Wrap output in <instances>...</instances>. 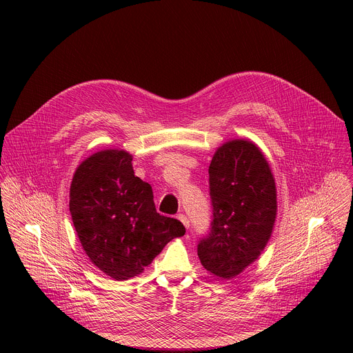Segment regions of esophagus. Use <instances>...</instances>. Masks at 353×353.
<instances>
[{
    "label": "esophagus",
    "instance_id": "34e87169",
    "mask_svg": "<svg viewBox=\"0 0 353 353\" xmlns=\"http://www.w3.org/2000/svg\"><path fill=\"white\" fill-rule=\"evenodd\" d=\"M177 218H179V219L183 222V225H184L187 229L190 228V221H188V218H187L185 215H183V214H179V215H177Z\"/></svg>",
    "mask_w": 353,
    "mask_h": 353
}]
</instances>
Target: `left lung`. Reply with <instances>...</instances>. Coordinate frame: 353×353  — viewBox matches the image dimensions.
I'll use <instances>...</instances> for the list:
<instances>
[{"instance_id": "left-lung-1", "label": "left lung", "mask_w": 353, "mask_h": 353, "mask_svg": "<svg viewBox=\"0 0 353 353\" xmlns=\"http://www.w3.org/2000/svg\"><path fill=\"white\" fill-rule=\"evenodd\" d=\"M208 173L212 221L196 253L207 271L230 279L259 259L271 237L275 180L261 150L244 139L223 143Z\"/></svg>"}]
</instances>
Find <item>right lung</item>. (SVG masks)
Here are the masks:
<instances>
[{"label":"right lung","mask_w":353,"mask_h":353,"mask_svg":"<svg viewBox=\"0 0 353 353\" xmlns=\"http://www.w3.org/2000/svg\"><path fill=\"white\" fill-rule=\"evenodd\" d=\"M132 157L108 149L77 169L70 212L90 261L106 275L125 281L143 271L184 225L161 215L152 187L134 176Z\"/></svg>","instance_id":"right-lung-1"}]
</instances>
